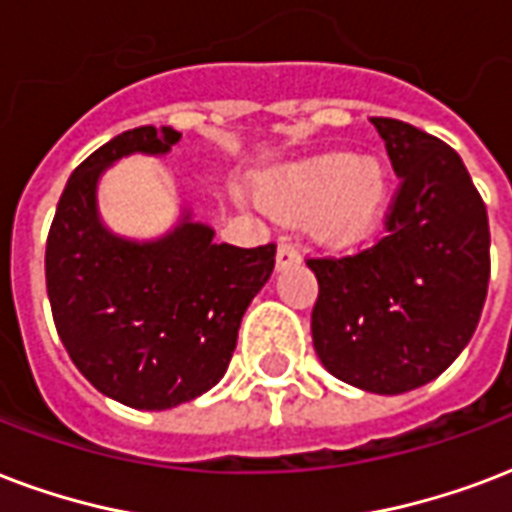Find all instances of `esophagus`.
I'll return each instance as SVG.
<instances>
[{
	"label": "esophagus",
	"instance_id": "obj_1",
	"mask_svg": "<svg viewBox=\"0 0 512 512\" xmlns=\"http://www.w3.org/2000/svg\"><path fill=\"white\" fill-rule=\"evenodd\" d=\"M300 263V252L292 244H279L276 249V268L284 271V268H290V265H298Z\"/></svg>",
	"mask_w": 512,
	"mask_h": 512
}]
</instances>
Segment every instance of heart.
<instances>
[{
  "mask_svg": "<svg viewBox=\"0 0 512 512\" xmlns=\"http://www.w3.org/2000/svg\"><path fill=\"white\" fill-rule=\"evenodd\" d=\"M260 204L282 220L311 217V236L330 249L365 244L384 217L389 171L378 158L327 152L260 179Z\"/></svg>",
  "mask_w": 512,
  "mask_h": 512,
  "instance_id": "heart-1",
  "label": "heart"
}]
</instances>
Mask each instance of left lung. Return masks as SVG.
Segmentation results:
<instances>
[{
	"label": "left lung",
	"mask_w": 512,
	"mask_h": 512,
	"mask_svg": "<svg viewBox=\"0 0 512 512\" xmlns=\"http://www.w3.org/2000/svg\"><path fill=\"white\" fill-rule=\"evenodd\" d=\"M370 123L400 190L378 244L306 260L319 282L311 338L335 378L403 395L438 378L473 338L489 290V217L446 142L392 117Z\"/></svg>",
	"instance_id": "obj_1"
}]
</instances>
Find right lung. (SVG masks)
<instances>
[{"instance_id": "1", "label": "right lung", "mask_w": 512, "mask_h": 512, "mask_svg": "<svg viewBox=\"0 0 512 512\" xmlns=\"http://www.w3.org/2000/svg\"><path fill=\"white\" fill-rule=\"evenodd\" d=\"M182 139L142 126L88 155L66 182L45 249L58 338L101 395L166 411L228 370L244 311L271 279L276 247L217 244L190 209L161 239H123L101 222V174L120 158L166 155Z\"/></svg>"}]
</instances>
